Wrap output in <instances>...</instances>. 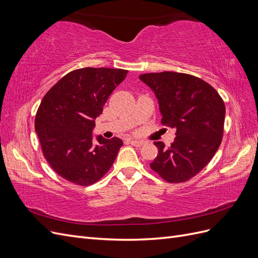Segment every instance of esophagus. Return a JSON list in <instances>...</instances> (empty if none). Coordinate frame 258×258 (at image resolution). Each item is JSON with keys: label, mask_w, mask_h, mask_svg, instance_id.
I'll return each instance as SVG.
<instances>
[{"label": "esophagus", "mask_w": 258, "mask_h": 258, "mask_svg": "<svg viewBox=\"0 0 258 258\" xmlns=\"http://www.w3.org/2000/svg\"><path fill=\"white\" fill-rule=\"evenodd\" d=\"M130 144L136 146V147H140V146H142L144 144V142L139 141V140H130Z\"/></svg>", "instance_id": "esophagus-1"}]
</instances>
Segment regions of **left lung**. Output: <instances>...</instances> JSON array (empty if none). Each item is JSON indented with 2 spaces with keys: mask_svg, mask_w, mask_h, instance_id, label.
<instances>
[{
  "mask_svg": "<svg viewBox=\"0 0 258 258\" xmlns=\"http://www.w3.org/2000/svg\"><path fill=\"white\" fill-rule=\"evenodd\" d=\"M139 79L153 89L161 123L176 130L174 142H154L158 155L151 168L168 183H184L213 158L224 135L225 103L207 82L177 72L146 73Z\"/></svg>",
  "mask_w": 258,
  "mask_h": 258,
  "instance_id": "8db88e82",
  "label": "left lung"
}]
</instances>
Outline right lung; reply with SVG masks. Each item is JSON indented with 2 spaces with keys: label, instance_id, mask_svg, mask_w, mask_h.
Listing matches in <instances>:
<instances>
[{
  "label": "right lung",
  "instance_id": "1",
  "mask_svg": "<svg viewBox=\"0 0 258 258\" xmlns=\"http://www.w3.org/2000/svg\"><path fill=\"white\" fill-rule=\"evenodd\" d=\"M127 73L121 69H77L44 96L35 115V131L45 159L67 181L88 186L111 169L122 141L99 136L93 144L91 132L96 117Z\"/></svg>",
  "mask_w": 258,
  "mask_h": 258
}]
</instances>
